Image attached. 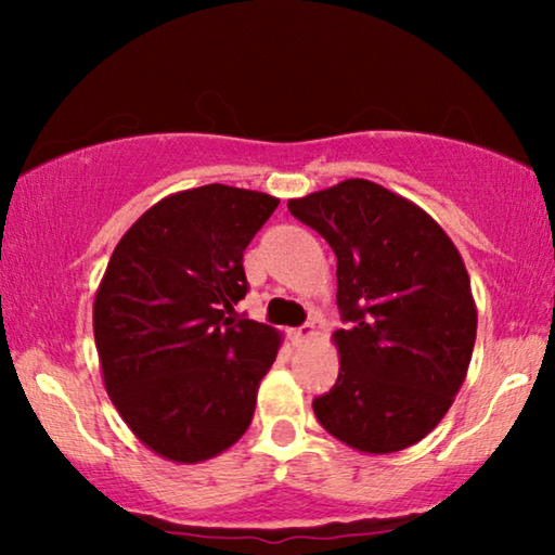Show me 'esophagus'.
Wrapping results in <instances>:
<instances>
[{
	"label": "esophagus",
	"instance_id": "1",
	"mask_svg": "<svg viewBox=\"0 0 555 555\" xmlns=\"http://www.w3.org/2000/svg\"><path fill=\"white\" fill-rule=\"evenodd\" d=\"M313 336H315L313 323H306V325H300V328L291 331V338L295 340V344H302V340H310Z\"/></svg>",
	"mask_w": 555,
	"mask_h": 555
}]
</instances>
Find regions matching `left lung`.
<instances>
[{"mask_svg": "<svg viewBox=\"0 0 555 555\" xmlns=\"http://www.w3.org/2000/svg\"><path fill=\"white\" fill-rule=\"evenodd\" d=\"M338 257V382L313 401L323 429L391 454L429 435L465 384L477 308L460 249L422 207L369 179L287 202Z\"/></svg>", "mask_w": 555, "mask_h": 555, "instance_id": "obj_1", "label": "left lung"}]
</instances>
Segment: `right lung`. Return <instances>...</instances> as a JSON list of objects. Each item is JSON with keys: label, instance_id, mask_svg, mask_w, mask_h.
Masks as SVG:
<instances>
[{"label": "right lung", "instance_id": "right-lung-1", "mask_svg": "<svg viewBox=\"0 0 555 555\" xmlns=\"http://www.w3.org/2000/svg\"><path fill=\"white\" fill-rule=\"evenodd\" d=\"M280 199L207 184L164 196L113 249L93 302L105 391L158 457L196 465L245 435L283 346L237 318L242 253Z\"/></svg>", "mask_w": 555, "mask_h": 555}]
</instances>
